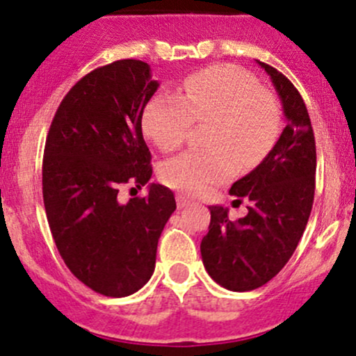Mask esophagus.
Returning a JSON list of instances; mask_svg holds the SVG:
<instances>
[{"mask_svg": "<svg viewBox=\"0 0 356 356\" xmlns=\"http://www.w3.org/2000/svg\"><path fill=\"white\" fill-rule=\"evenodd\" d=\"M175 201H177V208L179 209L186 208V206L191 204V197L186 196V194H177V196H175Z\"/></svg>", "mask_w": 356, "mask_h": 356, "instance_id": "1", "label": "esophagus"}]
</instances>
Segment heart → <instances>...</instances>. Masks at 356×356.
I'll use <instances>...</instances> for the list:
<instances>
[{
    "label": "heart",
    "instance_id": "1",
    "mask_svg": "<svg viewBox=\"0 0 356 356\" xmlns=\"http://www.w3.org/2000/svg\"><path fill=\"white\" fill-rule=\"evenodd\" d=\"M194 121H209L204 131L208 150H186L160 167V179L172 189L204 194L228 181L241 167L259 163L280 134V108L248 72L235 65H213L187 76L177 96L157 92L142 115L147 138L160 150L181 147Z\"/></svg>",
    "mask_w": 356,
    "mask_h": 356
}]
</instances>
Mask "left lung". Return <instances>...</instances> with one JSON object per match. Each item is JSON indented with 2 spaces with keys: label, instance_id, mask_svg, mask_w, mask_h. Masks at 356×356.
<instances>
[{
  "label": "left lung",
  "instance_id": "left-lung-1",
  "mask_svg": "<svg viewBox=\"0 0 356 356\" xmlns=\"http://www.w3.org/2000/svg\"><path fill=\"white\" fill-rule=\"evenodd\" d=\"M259 65L270 76L287 124L267 157L229 189L248 199L247 216L229 221L228 209L211 206L209 232L201 241L211 279L235 292L259 289L282 270L314 201L316 142L309 113L282 72L260 60Z\"/></svg>",
  "mask_w": 356,
  "mask_h": 356
}]
</instances>
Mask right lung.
I'll list each match as a JSON object with an SVG mask.
<instances>
[{
    "mask_svg": "<svg viewBox=\"0 0 356 356\" xmlns=\"http://www.w3.org/2000/svg\"><path fill=\"white\" fill-rule=\"evenodd\" d=\"M159 83L135 58L86 74L57 108L44 150L42 193L58 253L84 286L124 298L155 268L160 233L175 211L169 187L118 201L120 186L152 177L142 115Z\"/></svg>",
    "mask_w": 356,
    "mask_h": 356,
    "instance_id": "add662e5",
    "label": "right lung"
}]
</instances>
